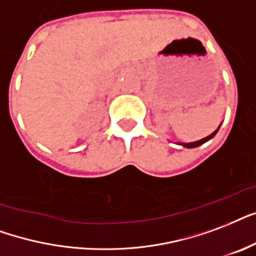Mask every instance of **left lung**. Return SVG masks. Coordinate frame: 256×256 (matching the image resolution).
<instances>
[{
	"instance_id": "1",
	"label": "left lung",
	"mask_w": 256,
	"mask_h": 256,
	"mask_svg": "<svg viewBox=\"0 0 256 256\" xmlns=\"http://www.w3.org/2000/svg\"><path fill=\"white\" fill-rule=\"evenodd\" d=\"M216 132H218V130H215V132H214V134H210V136H207V138H202V140H199V142H188V144H183V146H187V148H195V146H202V144H204V142H208L210 138H212L214 136H215V134H216Z\"/></svg>"
}]
</instances>
